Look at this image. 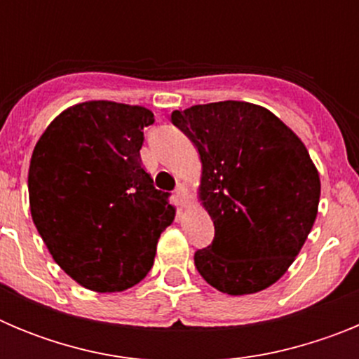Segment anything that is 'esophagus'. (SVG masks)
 Masks as SVG:
<instances>
[{"label": "esophagus", "mask_w": 359, "mask_h": 359, "mask_svg": "<svg viewBox=\"0 0 359 359\" xmlns=\"http://www.w3.org/2000/svg\"><path fill=\"white\" fill-rule=\"evenodd\" d=\"M176 198L180 199L182 203H187L189 201V189H187L185 185H180L176 189Z\"/></svg>", "instance_id": "34e87169"}]
</instances>
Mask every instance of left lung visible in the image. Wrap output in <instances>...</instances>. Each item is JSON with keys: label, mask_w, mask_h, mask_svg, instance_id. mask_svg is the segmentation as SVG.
<instances>
[{"label": "left lung", "mask_w": 359, "mask_h": 359, "mask_svg": "<svg viewBox=\"0 0 359 359\" xmlns=\"http://www.w3.org/2000/svg\"><path fill=\"white\" fill-rule=\"evenodd\" d=\"M198 147V201L215 237L194 255L199 275L221 293L273 286L315 224L320 174L304 142L277 115L241 100L172 111Z\"/></svg>", "instance_id": "left-lung-1"}]
</instances>
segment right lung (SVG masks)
Masks as SVG:
<instances>
[{
	"label": "right lung",
	"mask_w": 359,
	"mask_h": 359,
	"mask_svg": "<svg viewBox=\"0 0 359 359\" xmlns=\"http://www.w3.org/2000/svg\"><path fill=\"white\" fill-rule=\"evenodd\" d=\"M152 111L113 100L65 109L37 140L30 214L53 261L82 287L118 293L151 271L176 207L154 189L140 149Z\"/></svg>",
	"instance_id": "obj_1"
}]
</instances>
